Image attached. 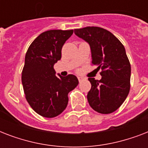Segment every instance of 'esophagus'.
<instances>
[{
	"label": "esophagus",
	"mask_w": 148,
	"mask_h": 148,
	"mask_svg": "<svg viewBox=\"0 0 148 148\" xmlns=\"http://www.w3.org/2000/svg\"><path fill=\"white\" fill-rule=\"evenodd\" d=\"M77 79H78L79 82H81V81L83 80V77H77Z\"/></svg>",
	"instance_id": "obj_1"
}]
</instances>
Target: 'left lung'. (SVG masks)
<instances>
[{"label": "left lung", "instance_id": "obj_1", "mask_svg": "<svg viewBox=\"0 0 148 148\" xmlns=\"http://www.w3.org/2000/svg\"><path fill=\"white\" fill-rule=\"evenodd\" d=\"M74 34L90 45L93 65L101 69V79L89 77L91 89L88 101L101 114L114 112L124 103L131 88V64L122 43L112 33L99 27L75 29Z\"/></svg>", "mask_w": 148, "mask_h": 148}]
</instances>
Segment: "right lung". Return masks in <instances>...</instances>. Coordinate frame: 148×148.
Here are the masks:
<instances>
[{"mask_svg":"<svg viewBox=\"0 0 148 148\" xmlns=\"http://www.w3.org/2000/svg\"><path fill=\"white\" fill-rule=\"evenodd\" d=\"M73 30L43 32L29 46L21 73L25 97L32 109L42 117L51 118L67 108L68 93L78 84L73 74L56 77L53 64L61 58V49Z\"/></svg>","mask_w":148,"mask_h":148,"instance_id":"obj_1","label":"right lung"}]
</instances>
